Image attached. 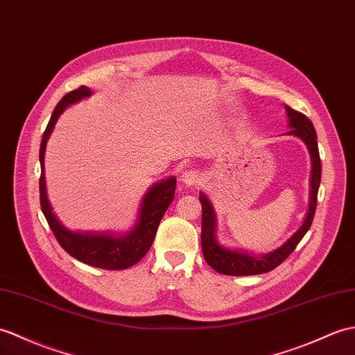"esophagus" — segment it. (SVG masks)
Returning <instances> with one entry per match:
<instances>
[{
  "instance_id": "1",
  "label": "esophagus",
  "mask_w": 355,
  "mask_h": 355,
  "mask_svg": "<svg viewBox=\"0 0 355 355\" xmlns=\"http://www.w3.org/2000/svg\"><path fill=\"white\" fill-rule=\"evenodd\" d=\"M180 180H181V183H183V184L187 186V187L196 186L198 181H200V171L193 169V168L186 169V171L181 172Z\"/></svg>"
}]
</instances>
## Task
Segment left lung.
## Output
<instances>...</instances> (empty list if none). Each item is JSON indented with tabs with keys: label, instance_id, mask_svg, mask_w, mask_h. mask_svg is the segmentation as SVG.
Masks as SVG:
<instances>
[{
	"label": "left lung",
	"instance_id": "obj_1",
	"mask_svg": "<svg viewBox=\"0 0 355 355\" xmlns=\"http://www.w3.org/2000/svg\"><path fill=\"white\" fill-rule=\"evenodd\" d=\"M286 113L289 118V128L286 135H291L301 139L304 145L307 146L311 159V175H310V200L306 218L302 225L296 230V233L291 239L279 246V248L263 255H252L242 250H230L227 246L220 245L216 239V211L210 198L204 192H200V202L202 205V230H201V246L205 261L219 274L224 275H257L265 274L289 257L291 252L296 248L301 239L306 236L309 228L315 218L316 204H318V191L320 184V157L318 150V137L316 130L307 116L302 113L291 109L286 105Z\"/></svg>",
	"mask_w": 355,
	"mask_h": 355
}]
</instances>
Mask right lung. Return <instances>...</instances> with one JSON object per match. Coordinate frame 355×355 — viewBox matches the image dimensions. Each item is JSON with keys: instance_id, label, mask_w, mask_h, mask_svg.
I'll use <instances>...</instances> for the list:
<instances>
[{"instance_id": "add662e5", "label": "right lung", "mask_w": 355, "mask_h": 355, "mask_svg": "<svg viewBox=\"0 0 355 355\" xmlns=\"http://www.w3.org/2000/svg\"><path fill=\"white\" fill-rule=\"evenodd\" d=\"M92 94V89H89L86 86H81L76 90H72V92L66 94L62 98L60 103L55 105V109L51 114V119L48 122L39 150L40 207H42L48 224L51 227L55 239L62 245V248L69 255H72L73 259L83 261L86 265L94 268L119 270L136 265L139 260H142L148 250L151 248L164 211H166L172 200H174L177 178L168 177L162 181H157V183H154L148 189V192L142 198V202H140L136 224L125 234H113L109 232H72L68 227H64L54 213L46 193V142L53 133L57 119H59L60 114L64 112L66 107L73 103H78L83 100V98H87Z\"/></svg>"}]
</instances>
